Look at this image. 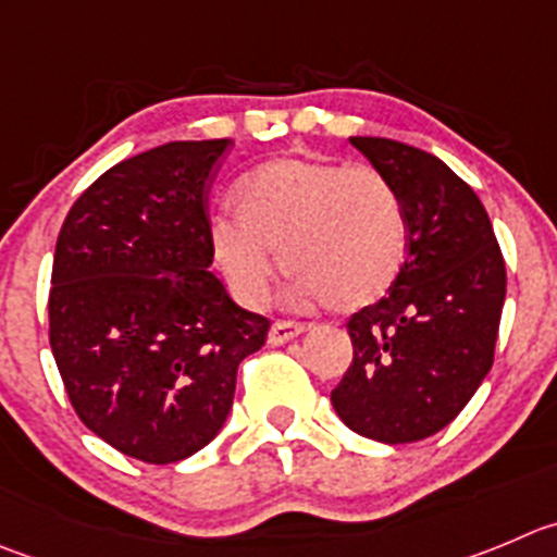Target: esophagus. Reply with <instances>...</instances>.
<instances>
[{
  "label": "esophagus",
  "instance_id": "esophagus-1",
  "mask_svg": "<svg viewBox=\"0 0 557 557\" xmlns=\"http://www.w3.org/2000/svg\"><path fill=\"white\" fill-rule=\"evenodd\" d=\"M306 327L300 325V322H293V320H275L273 325H270L268 331V342L270 344H287L293 342L295 336H300Z\"/></svg>",
  "mask_w": 557,
  "mask_h": 557
}]
</instances>
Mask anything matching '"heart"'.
<instances>
[{
	"mask_svg": "<svg viewBox=\"0 0 557 557\" xmlns=\"http://www.w3.org/2000/svg\"><path fill=\"white\" fill-rule=\"evenodd\" d=\"M237 219L210 224V251L232 293L268 300L282 251L293 293L333 311L383 298L407 257V221L391 180L369 166L278 158L237 185Z\"/></svg>",
	"mask_w": 557,
	"mask_h": 557,
	"instance_id": "heart-1",
	"label": "heart"
}]
</instances>
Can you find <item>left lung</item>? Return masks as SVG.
Here are the masks:
<instances>
[{
	"instance_id": "8db88e82",
	"label": "left lung",
	"mask_w": 557,
	"mask_h": 557,
	"mask_svg": "<svg viewBox=\"0 0 557 557\" xmlns=\"http://www.w3.org/2000/svg\"><path fill=\"white\" fill-rule=\"evenodd\" d=\"M349 141L399 194L407 259L388 295L349 317L352 363L331 401L369 441L416 443L448 426L492 369L506 262L481 199L441 158Z\"/></svg>"
}]
</instances>
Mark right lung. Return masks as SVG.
<instances>
[{"instance_id": "right-lung-1", "label": "right lung", "mask_w": 557, "mask_h": 557, "mask_svg": "<svg viewBox=\"0 0 557 557\" xmlns=\"http://www.w3.org/2000/svg\"><path fill=\"white\" fill-rule=\"evenodd\" d=\"M230 139L169 141L116 163L57 237L49 342L67 399L125 457L169 465L208 446L268 317L210 273L208 188Z\"/></svg>"}]
</instances>
